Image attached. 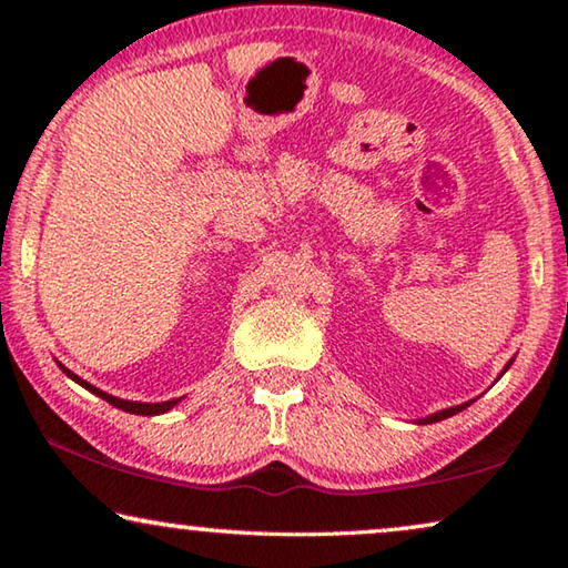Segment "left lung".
<instances>
[{"mask_svg":"<svg viewBox=\"0 0 568 568\" xmlns=\"http://www.w3.org/2000/svg\"><path fill=\"white\" fill-rule=\"evenodd\" d=\"M514 361H508L506 363V368H504V373L508 371V365H511ZM466 406H470V403H464V406H454V408H444V410H438V413H434V416H426V418H420V423H436V420H444V418H448V416H456L458 410H464Z\"/></svg>","mask_w":568,"mask_h":568,"instance_id":"8db88e82","label":"left lung"}]
</instances>
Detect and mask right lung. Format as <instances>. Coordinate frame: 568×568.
Returning <instances> with one entry per match:
<instances>
[{
	"label": "right lung",
	"instance_id": "right-lung-1",
	"mask_svg": "<svg viewBox=\"0 0 568 568\" xmlns=\"http://www.w3.org/2000/svg\"><path fill=\"white\" fill-rule=\"evenodd\" d=\"M60 368L67 373V376H70L74 383H80L82 388H88L90 393H94V396H100L102 400H108L110 406H114V408H120V410H128V413H134V416H160V413H165V410H170L172 406H178V400L180 398H172V400H165V403H138V400H122V398H114V396H110V393H104V390H100V388H94V386H90L88 381H82L80 376H74L72 371H67L64 365H60Z\"/></svg>",
	"mask_w": 568,
	"mask_h": 568
}]
</instances>
